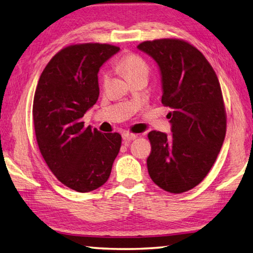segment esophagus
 I'll return each instance as SVG.
<instances>
[{
  "label": "esophagus",
  "mask_w": 253,
  "mask_h": 253,
  "mask_svg": "<svg viewBox=\"0 0 253 253\" xmlns=\"http://www.w3.org/2000/svg\"><path fill=\"white\" fill-rule=\"evenodd\" d=\"M137 138L136 134H131V132H123V139L124 140H134Z\"/></svg>",
  "instance_id": "obj_1"
}]
</instances>
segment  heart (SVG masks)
I'll return each mask as SVG.
<instances>
[{"label": "heart", "mask_w": 253, "mask_h": 253, "mask_svg": "<svg viewBox=\"0 0 253 253\" xmlns=\"http://www.w3.org/2000/svg\"><path fill=\"white\" fill-rule=\"evenodd\" d=\"M117 67L125 74V76L129 81L139 76L147 77L149 73L148 64L146 63L145 59L141 56L134 53H128L124 55V56L118 61ZM107 80V72H102V74H100V81H102L103 84H105Z\"/></svg>", "instance_id": "1"}]
</instances>
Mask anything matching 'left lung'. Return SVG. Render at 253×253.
I'll return each mask as SVG.
<instances>
[{
    "label": "left lung",
    "mask_w": 253,
    "mask_h": 253,
    "mask_svg": "<svg viewBox=\"0 0 253 253\" xmlns=\"http://www.w3.org/2000/svg\"><path fill=\"white\" fill-rule=\"evenodd\" d=\"M137 47L158 64L162 103L171 109L172 135L148 134L147 168L158 187L181 194L204 180L221 149L227 129L221 87L204 54L186 41H146Z\"/></svg>",
    "instance_id": "left-lung-1"
}]
</instances>
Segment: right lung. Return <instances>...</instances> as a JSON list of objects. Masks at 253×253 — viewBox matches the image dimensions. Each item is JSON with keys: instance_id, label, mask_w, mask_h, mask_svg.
Wrapping results in <instances>:
<instances>
[{"instance_id": "1", "label": "right lung", "mask_w": 253, "mask_h": 253, "mask_svg": "<svg viewBox=\"0 0 253 253\" xmlns=\"http://www.w3.org/2000/svg\"><path fill=\"white\" fill-rule=\"evenodd\" d=\"M119 47L70 45L52 57L36 87L33 123L41 154L55 177L79 192L102 187L111 176L122 145L118 132L85 127L84 114L99 96V67Z\"/></svg>"}]
</instances>
